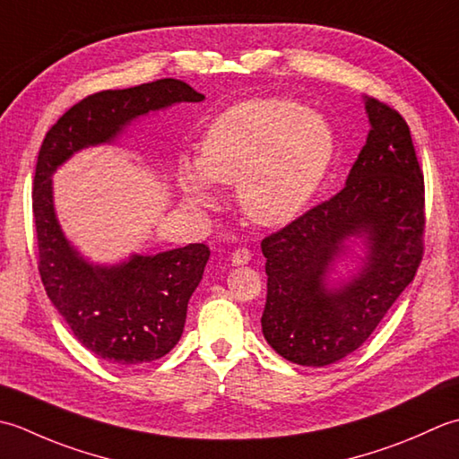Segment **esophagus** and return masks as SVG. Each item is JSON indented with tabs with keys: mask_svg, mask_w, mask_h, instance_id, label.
<instances>
[{
	"mask_svg": "<svg viewBox=\"0 0 459 459\" xmlns=\"http://www.w3.org/2000/svg\"><path fill=\"white\" fill-rule=\"evenodd\" d=\"M249 259H251V251L247 247H238L231 254V264L233 265H246V264H249Z\"/></svg>",
	"mask_w": 459,
	"mask_h": 459,
	"instance_id": "esophagus-1",
	"label": "esophagus"
}]
</instances>
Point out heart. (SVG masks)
Returning <instances> with one entry per match:
<instances>
[{"label": "heart", "mask_w": 459, "mask_h": 459, "mask_svg": "<svg viewBox=\"0 0 459 459\" xmlns=\"http://www.w3.org/2000/svg\"><path fill=\"white\" fill-rule=\"evenodd\" d=\"M336 140L323 115L291 99H254L213 120L200 158L178 160V184L194 202H212V180L236 184L243 212L257 223L293 220L321 188Z\"/></svg>", "instance_id": "1"}]
</instances>
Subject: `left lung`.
I'll return each mask as SVG.
<instances>
[{"label":"left lung","instance_id":"left-lung-1","mask_svg":"<svg viewBox=\"0 0 459 459\" xmlns=\"http://www.w3.org/2000/svg\"><path fill=\"white\" fill-rule=\"evenodd\" d=\"M367 144L347 186L261 241L267 301L265 341L303 367H326L357 351L414 281L424 255V174L406 120L367 97ZM364 235L369 254L357 278L339 290L325 273L343 239Z\"/></svg>","mask_w":459,"mask_h":459}]
</instances>
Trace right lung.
I'll use <instances>...</instances> for the list:
<instances>
[{
    "label": "right lung",
    "instance_id": "right-lung-1",
    "mask_svg": "<svg viewBox=\"0 0 459 459\" xmlns=\"http://www.w3.org/2000/svg\"><path fill=\"white\" fill-rule=\"evenodd\" d=\"M200 100L202 92L178 79L100 91L73 105L43 138L33 178L37 267L74 339L99 359L125 367L170 352L182 336L210 247L190 243L158 255H133L120 265H91L69 246L55 218L51 176L81 148L110 143L133 118Z\"/></svg>",
    "mask_w": 459,
    "mask_h": 459
}]
</instances>
